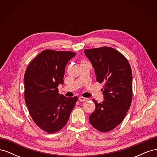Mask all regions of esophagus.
Returning <instances> with one entry per match:
<instances>
[{
    "label": "esophagus",
    "instance_id": "34e87169",
    "mask_svg": "<svg viewBox=\"0 0 157 157\" xmlns=\"http://www.w3.org/2000/svg\"><path fill=\"white\" fill-rule=\"evenodd\" d=\"M78 99L80 101H88V98H84V97H79L78 98Z\"/></svg>",
    "mask_w": 157,
    "mask_h": 157
}]
</instances>
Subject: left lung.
<instances>
[{"label": "left lung", "instance_id": "1", "mask_svg": "<svg viewBox=\"0 0 157 157\" xmlns=\"http://www.w3.org/2000/svg\"><path fill=\"white\" fill-rule=\"evenodd\" d=\"M84 54L91 62L97 82L104 83V100L96 104L89 121L96 130L107 132L119 125L129 109L132 99V73L127 59L110 47L86 49Z\"/></svg>", "mask_w": 157, "mask_h": 157}]
</instances>
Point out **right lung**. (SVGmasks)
Here are the masks:
<instances>
[{"label":"right lung","mask_w":157,"mask_h":157,"mask_svg":"<svg viewBox=\"0 0 157 157\" xmlns=\"http://www.w3.org/2000/svg\"><path fill=\"white\" fill-rule=\"evenodd\" d=\"M72 52L45 50L28 65L24 75L25 100L33 121L49 134L57 132L69 120L78 98L58 93L65 69L75 57Z\"/></svg>","instance_id":"1"}]
</instances>
